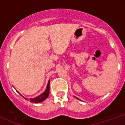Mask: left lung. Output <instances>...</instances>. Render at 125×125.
Wrapping results in <instances>:
<instances>
[{
  "mask_svg": "<svg viewBox=\"0 0 125 125\" xmlns=\"http://www.w3.org/2000/svg\"><path fill=\"white\" fill-rule=\"evenodd\" d=\"M76 98L77 99H79H79H78V98H77V97H76Z\"/></svg>",
  "mask_w": 125,
  "mask_h": 125,
  "instance_id": "8db88e82",
  "label": "left lung"
}]
</instances>
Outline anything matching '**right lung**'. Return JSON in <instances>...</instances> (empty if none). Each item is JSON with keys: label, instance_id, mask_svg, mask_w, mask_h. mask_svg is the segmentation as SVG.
<instances>
[{"label": "right lung", "instance_id": "1", "mask_svg": "<svg viewBox=\"0 0 125 125\" xmlns=\"http://www.w3.org/2000/svg\"><path fill=\"white\" fill-rule=\"evenodd\" d=\"M49 85H50V81H49L48 85H47V87H46V89L45 91H44L43 94H40V95L38 96L35 97V98L28 99V98H25V97H23L24 99L26 100H28L30 102H32V103H39V102H41L43 101L44 100H45L48 97L49 94V89H50V86ZM18 93L21 95V94H20L19 92H18Z\"/></svg>", "mask_w": 125, "mask_h": 125}]
</instances>
